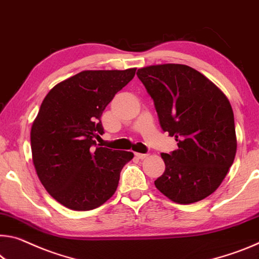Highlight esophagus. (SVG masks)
Instances as JSON below:
<instances>
[{"instance_id": "34e87169", "label": "esophagus", "mask_w": 259, "mask_h": 259, "mask_svg": "<svg viewBox=\"0 0 259 259\" xmlns=\"http://www.w3.org/2000/svg\"><path fill=\"white\" fill-rule=\"evenodd\" d=\"M135 155H136V157H137L138 159L143 160V159H145L149 154H147V153H135Z\"/></svg>"}]
</instances>
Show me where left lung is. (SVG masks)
<instances>
[{"label":"left lung","mask_w":259,"mask_h":259,"mask_svg":"<svg viewBox=\"0 0 259 259\" xmlns=\"http://www.w3.org/2000/svg\"><path fill=\"white\" fill-rule=\"evenodd\" d=\"M153 99L160 125L179 149L161 153L166 165L154 181L159 191L179 204H191L214 192L236 153L232 106L210 79L184 64L138 69Z\"/></svg>","instance_id":"8db88e82"}]
</instances>
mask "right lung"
Segmentation results:
<instances>
[{"label":"right lung","mask_w":259,"mask_h":259,"mask_svg":"<svg viewBox=\"0 0 259 259\" xmlns=\"http://www.w3.org/2000/svg\"><path fill=\"white\" fill-rule=\"evenodd\" d=\"M126 70L81 71L55 85L31 129L38 178L53 198L75 211L99 207L114 195L133 152L98 147L101 115L115 94L133 79Z\"/></svg>","instance_id":"obj_1"}]
</instances>
